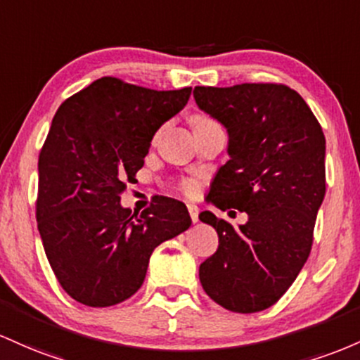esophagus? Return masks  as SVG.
I'll use <instances>...</instances> for the list:
<instances>
[{"mask_svg":"<svg viewBox=\"0 0 360 360\" xmlns=\"http://www.w3.org/2000/svg\"><path fill=\"white\" fill-rule=\"evenodd\" d=\"M187 209H188V214H191V219L193 223H197V221H199V207L193 204H187Z\"/></svg>","mask_w":360,"mask_h":360,"instance_id":"obj_1","label":"esophagus"}]
</instances>
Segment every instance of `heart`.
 Returning a JSON list of instances; mask_svg holds the SVG:
<instances>
[{
    "label": "heart",
    "mask_w": 360,
    "mask_h": 360,
    "mask_svg": "<svg viewBox=\"0 0 360 360\" xmlns=\"http://www.w3.org/2000/svg\"><path fill=\"white\" fill-rule=\"evenodd\" d=\"M207 122H212L211 117L207 115H195L192 119L193 126H200V124H207ZM179 188L181 193H185V195H193V193L197 192V184L191 179H181L179 181Z\"/></svg>",
    "instance_id": "1"
}]
</instances>
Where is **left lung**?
I'll use <instances>...</instances> for the list:
<instances>
[{
	"label": "left lung",
	"instance_id": "obj_1",
	"mask_svg": "<svg viewBox=\"0 0 360 360\" xmlns=\"http://www.w3.org/2000/svg\"><path fill=\"white\" fill-rule=\"evenodd\" d=\"M193 96L229 134L231 160L217 172L209 199L221 211L248 214V223L234 228L200 212L219 236L216 253L199 267L200 284L226 309L264 311L284 296L309 257L326 191L325 134L288 84L195 86Z\"/></svg>",
	"mask_w": 360,
	"mask_h": 360
}]
</instances>
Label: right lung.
<instances>
[{"mask_svg":"<svg viewBox=\"0 0 360 360\" xmlns=\"http://www.w3.org/2000/svg\"><path fill=\"white\" fill-rule=\"evenodd\" d=\"M191 91L103 76L56 112L39 155L35 217L52 272L75 301L107 308L129 300L153 250L191 226L184 202L169 197H156L139 216L120 205L155 132Z\"/></svg>","mask_w":360,"mask_h":360,"instance_id":"add662e5","label":"right lung"}]
</instances>
